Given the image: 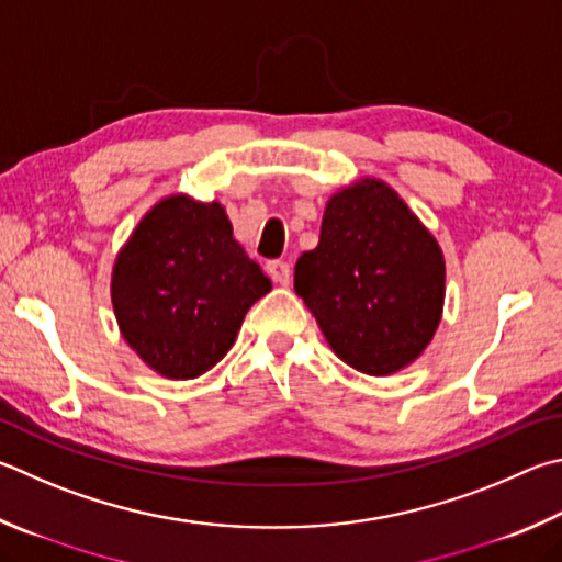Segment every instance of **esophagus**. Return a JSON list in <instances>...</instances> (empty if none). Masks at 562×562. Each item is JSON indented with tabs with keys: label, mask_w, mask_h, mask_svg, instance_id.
<instances>
[{
	"label": "esophagus",
	"mask_w": 562,
	"mask_h": 562,
	"mask_svg": "<svg viewBox=\"0 0 562 562\" xmlns=\"http://www.w3.org/2000/svg\"><path fill=\"white\" fill-rule=\"evenodd\" d=\"M268 274H270V278H272L274 282H280V284H284V288H288L290 280H292L290 262H284V260H270V262H268Z\"/></svg>",
	"instance_id": "esophagus-1"
}]
</instances>
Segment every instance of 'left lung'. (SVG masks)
Wrapping results in <instances>:
<instances>
[{"mask_svg":"<svg viewBox=\"0 0 562 562\" xmlns=\"http://www.w3.org/2000/svg\"><path fill=\"white\" fill-rule=\"evenodd\" d=\"M294 292L344 363L387 375L440 324L445 258L403 199L366 179L326 203L319 246L294 265Z\"/></svg>","mask_w":562,"mask_h":562,"instance_id":"obj_1","label":"left lung"}]
</instances>
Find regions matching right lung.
Instances as JSON below:
<instances>
[{"mask_svg": "<svg viewBox=\"0 0 562 562\" xmlns=\"http://www.w3.org/2000/svg\"><path fill=\"white\" fill-rule=\"evenodd\" d=\"M270 288L233 240L221 203L171 196L117 255L112 307L142 361L167 379H196L228 353L243 316Z\"/></svg>", "mask_w": 562, "mask_h": 562, "instance_id": "obj_1", "label": "right lung"}]
</instances>
